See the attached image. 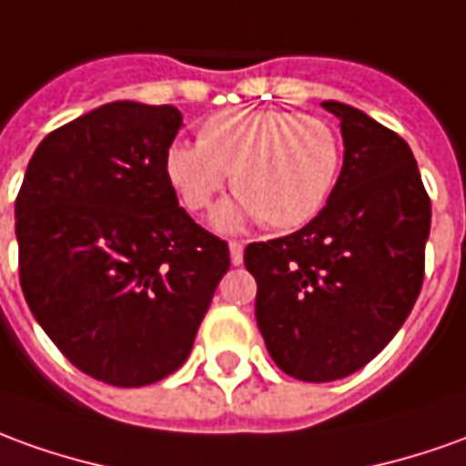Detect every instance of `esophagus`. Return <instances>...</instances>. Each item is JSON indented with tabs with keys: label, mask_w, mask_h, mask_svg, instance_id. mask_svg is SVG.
<instances>
[{
	"label": "esophagus",
	"mask_w": 466,
	"mask_h": 466,
	"mask_svg": "<svg viewBox=\"0 0 466 466\" xmlns=\"http://www.w3.org/2000/svg\"><path fill=\"white\" fill-rule=\"evenodd\" d=\"M228 251H230V264L233 266L243 264V243H238V240H230V243H228Z\"/></svg>",
	"instance_id": "esophagus-1"
}]
</instances>
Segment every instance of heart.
<instances>
[{
    "label": "heart",
    "instance_id": "1",
    "mask_svg": "<svg viewBox=\"0 0 466 466\" xmlns=\"http://www.w3.org/2000/svg\"><path fill=\"white\" fill-rule=\"evenodd\" d=\"M238 195L215 213L220 230L251 220L289 230L325 208L339 172V141L322 118L279 108L223 111L200 141H175L165 154L169 187L190 213L208 210L230 182Z\"/></svg>",
    "mask_w": 466,
    "mask_h": 466
}]
</instances>
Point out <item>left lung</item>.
Wrapping results in <instances>:
<instances>
[{
    "label": "left lung",
    "instance_id": "8db88e82",
    "mask_svg": "<svg viewBox=\"0 0 466 466\" xmlns=\"http://www.w3.org/2000/svg\"><path fill=\"white\" fill-rule=\"evenodd\" d=\"M322 106L345 144L329 200L301 230L243 253L266 350L307 383L360 370L393 339L419 299L431 228L409 144L352 106Z\"/></svg>",
    "mask_w": 466,
    "mask_h": 466
}]
</instances>
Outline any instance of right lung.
<instances>
[{
    "instance_id": "obj_1",
    "label": "right lung",
    "mask_w": 466,
    "mask_h": 466,
    "mask_svg": "<svg viewBox=\"0 0 466 466\" xmlns=\"http://www.w3.org/2000/svg\"><path fill=\"white\" fill-rule=\"evenodd\" d=\"M179 127L175 106H98L40 141L15 202L30 312L67 360L111 386H149L187 360L230 266L226 240L167 182Z\"/></svg>"
}]
</instances>
